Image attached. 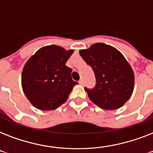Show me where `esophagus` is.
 Masks as SVG:
<instances>
[{
	"label": "esophagus",
	"mask_w": 153,
	"mask_h": 153,
	"mask_svg": "<svg viewBox=\"0 0 153 153\" xmlns=\"http://www.w3.org/2000/svg\"><path fill=\"white\" fill-rule=\"evenodd\" d=\"M79 83L80 84V85H83V80H82V79H80V80H79Z\"/></svg>",
	"instance_id": "34e87169"
}]
</instances>
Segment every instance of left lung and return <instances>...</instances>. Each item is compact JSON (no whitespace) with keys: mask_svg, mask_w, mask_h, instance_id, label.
Instances as JSON below:
<instances>
[{"mask_svg":"<svg viewBox=\"0 0 153 153\" xmlns=\"http://www.w3.org/2000/svg\"><path fill=\"white\" fill-rule=\"evenodd\" d=\"M79 54L95 75V86L85 88L91 102L103 109L122 106L134 88V74L123 55L105 44H94Z\"/></svg>","mask_w":153,"mask_h":153,"instance_id":"left-lung-1","label":"left lung"}]
</instances>
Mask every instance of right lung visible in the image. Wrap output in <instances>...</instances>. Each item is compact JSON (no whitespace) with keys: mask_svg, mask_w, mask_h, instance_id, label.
Masks as SVG:
<instances>
[{"mask_svg":"<svg viewBox=\"0 0 153 153\" xmlns=\"http://www.w3.org/2000/svg\"><path fill=\"white\" fill-rule=\"evenodd\" d=\"M73 50L56 45L44 47L26 62L22 72V88L30 102L41 110H52L69 97L79 84L71 78L72 69L66 66Z\"/></svg>","mask_w":153,"mask_h":153,"instance_id":"1","label":"right lung"}]
</instances>
